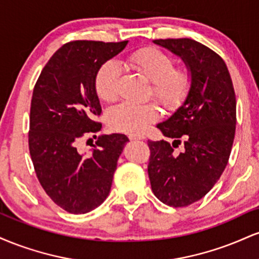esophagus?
<instances>
[{
    "label": "esophagus",
    "mask_w": 259,
    "mask_h": 259,
    "mask_svg": "<svg viewBox=\"0 0 259 259\" xmlns=\"http://www.w3.org/2000/svg\"><path fill=\"white\" fill-rule=\"evenodd\" d=\"M130 140H145L144 135H140V134H134V135L129 136Z\"/></svg>",
    "instance_id": "34e87169"
}]
</instances>
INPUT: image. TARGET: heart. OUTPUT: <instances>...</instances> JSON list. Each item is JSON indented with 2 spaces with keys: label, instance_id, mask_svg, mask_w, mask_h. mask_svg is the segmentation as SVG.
<instances>
[{
  "label": "heart",
  "instance_id": "b5f03b06",
  "mask_svg": "<svg viewBox=\"0 0 259 259\" xmlns=\"http://www.w3.org/2000/svg\"><path fill=\"white\" fill-rule=\"evenodd\" d=\"M127 63L152 82V96L165 108H177L186 99L191 86V72L186 67L174 68V59L168 53L156 47H145L133 53ZM120 75L119 64L114 61L101 65L95 78V89L101 100H117ZM158 117V108L153 103L125 101L108 112V124L118 132L139 134Z\"/></svg>",
  "mask_w": 259,
  "mask_h": 259
}]
</instances>
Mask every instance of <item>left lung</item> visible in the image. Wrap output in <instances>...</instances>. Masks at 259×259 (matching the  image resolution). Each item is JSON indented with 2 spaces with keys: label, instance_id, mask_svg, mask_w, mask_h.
<instances>
[{
  "label": "left lung",
  "instance_id": "left-lung-1",
  "mask_svg": "<svg viewBox=\"0 0 259 259\" xmlns=\"http://www.w3.org/2000/svg\"><path fill=\"white\" fill-rule=\"evenodd\" d=\"M178 56L191 72L186 99L167 120L157 124L173 142L151 141L148 177L153 194L168 206L201 200L228 164L236 125V97L221 56L191 38L153 40ZM184 139V150L178 153Z\"/></svg>",
  "mask_w": 259,
  "mask_h": 259
}]
</instances>
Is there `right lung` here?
Masks as SVG:
<instances>
[{"label": "right lung", "mask_w": 259, "mask_h": 259, "mask_svg": "<svg viewBox=\"0 0 259 259\" xmlns=\"http://www.w3.org/2000/svg\"><path fill=\"white\" fill-rule=\"evenodd\" d=\"M127 41H73L50 58L32 91L29 150L37 179L51 200L73 214H84L108 197L123 148L124 134L101 135L90 153L79 150L85 134L100 132L102 112L95 89L101 65Z\"/></svg>", "instance_id": "obj_1"}]
</instances>
